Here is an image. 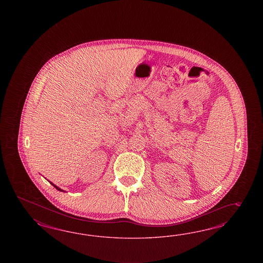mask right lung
<instances>
[{
  "label": "right lung",
  "instance_id": "1",
  "mask_svg": "<svg viewBox=\"0 0 263 263\" xmlns=\"http://www.w3.org/2000/svg\"><path fill=\"white\" fill-rule=\"evenodd\" d=\"M52 184V185H53V186H54V187H55V188H56L57 190H59V191H63V190H61V189H60V188H59V187H57L56 185H54V184L53 183H51Z\"/></svg>",
  "mask_w": 263,
  "mask_h": 263
}]
</instances>
